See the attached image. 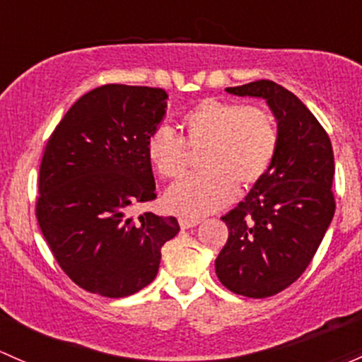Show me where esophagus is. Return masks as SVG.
<instances>
[{
  "label": "esophagus",
  "mask_w": 362,
  "mask_h": 362,
  "mask_svg": "<svg viewBox=\"0 0 362 362\" xmlns=\"http://www.w3.org/2000/svg\"><path fill=\"white\" fill-rule=\"evenodd\" d=\"M200 223L199 218H180V226L181 228H193V226H197Z\"/></svg>",
  "instance_id": "obj_1"
}]
</instances>
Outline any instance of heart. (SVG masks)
I'll return each mask as SVG.
<instances>
[{
	"mask_svg": "<svg viewBox=\"0 0 362 362\" xmlns=\"http://www.w3.org/2000/svg\"><path fill=\"white\" fill-rule=\"evenodd\" d=\"M186 141L169 125H160L148 137V158L165 180L185 174L189 150L202 151L206 170L186 176L165 193L173 212L204 216L214 212L237 195V182L247 186L262 180L277 150L274 118L256 106H240L206 99L182 118Z\"/></svg>",
	"mask_w": 362,
	"mask_h": 362,
	"instance_id": "b5f03b06",
	"label": "heart"
}]
</instances>
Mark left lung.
Listing matches in <instances>:
<instances>
[{"mask_svg":"<svg viewBox=\"0 0 362 362\" xmlns=\"http://www.w3.org/2000/svg\"><path fill=\"white\" fill-rule=\"evenodd\" d=\"M264 99L277 122V150L262 180L223 216L228 240L216 275L232 293L267 298L291 286L314 258L334 214V156L317 118L270 80L225 88Z\"/></svg>","mask_w":362,"mask_h":362,"instance_id":"left-lung-1","label":"left lung"}]
</instances>
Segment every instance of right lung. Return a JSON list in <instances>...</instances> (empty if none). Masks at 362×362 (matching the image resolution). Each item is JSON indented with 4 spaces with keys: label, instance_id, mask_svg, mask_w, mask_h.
<instances>
[{
    "label": "right lung",
    "instance_id": "right-lung-1",
    "mask_svg": "<svg viewBox=\"0 0 362 362\" xmlns=\"http://www.w3.org/2000/svg\"><path fill=\"white\" fill-rule=\"evenodd\" d=\"M165 90L103 85L81 95L55 127L40 167L36 218L74 284L125 298L153 282L177 219L144 212L156 199L148 137L167 110Z\"/></svg>",
    "mask_w": 362,
    "mask_h": 362
}]
</instances>
